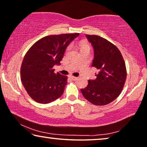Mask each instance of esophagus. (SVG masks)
<instances>
[{"mask_svg":"<svg viewBox=\"0 0 147 147\" xmlns=\"http://www.w3.org/2000/svg\"><path fill=\"white\" fill-rule=\"evenodd\" d=\"M70 78H71L72 80H76L78 79V77H75V76H70Z\"/></svg>","mask_w":147,"mask_h":147,"instance_id":"esophagus-1","label":"esophagus"}]
</instances>
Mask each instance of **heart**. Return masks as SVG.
<instances>
[{
	"label": "heart",
	"instance_id": "1",
	"mask_svg": "<svg viewBox=\"0 0 147 147\" xmlns=\"http://www.w3.org/2000/svg\"><path fill=\"white\" fill-rule=\"evenodd\" d=\"M86 47V45H82V47Z\"/></svg>",
	"mask_w": 147,
	"mask_h": 147
}]
</instances>
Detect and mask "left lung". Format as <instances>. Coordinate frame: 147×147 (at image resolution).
<instances>
[{"instance_id":"1","label":"left lung","mask_w":147,"mask_h":147,"mask_svg":"<svg viewBox=\"0 0 147 147\" xmlns=\"http://www.w3.org/2000/svg\"><path fill=\"white\" fill-rule=\"evenodd\" d=\"M94 50L92 67L98 70L94 80H88L81 92L94 105L103 106L115 100L123 88L127 70L120 51L112 43L96 35L86 34Z\"/></svg>"}]
</instances>
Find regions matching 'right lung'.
Masks as SVG:
<instances>
[{
	"label": "right lung",
	"mask_w": 147,
	"mask_h": 147,
	"mask_svg": "<svg viewBox=\"0 0 147 147\" xmlns=\"http://www.w3.org/2000/svg\"><path fill=\"white\" fill-rule=\"evenodd\" d=\"M79 33L51 35L34 43L24 56L20 68L24 88L33 100L50 103L63 94L67 76L54 73L59 65L66 49Z\"/></svg>",
	"instance_id": "1"
}]
</instances>
